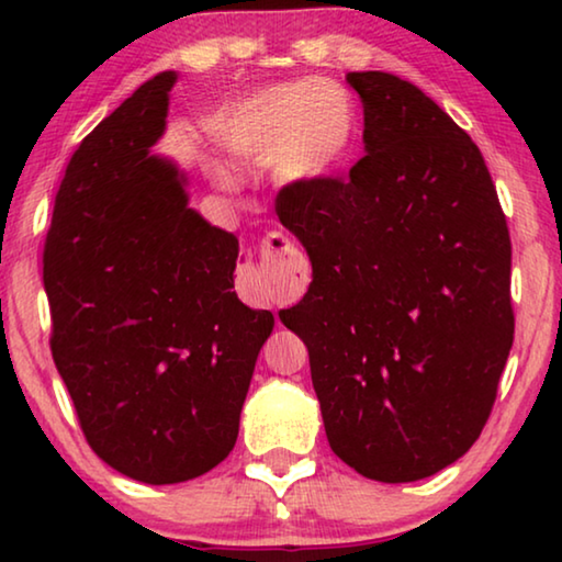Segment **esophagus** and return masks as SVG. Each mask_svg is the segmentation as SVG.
Returning a JSON list of instances; mask_svg holds the SVG:
<instances>
[{
    "mask_svg": "<svg viewBox=\"0 0 562 562\" xmlns=\"http://www.w3.org/2000/svg\"><path fill=\"white\" fill-rule=\"evenodd\" d=\"M262 262L252 265L245 272L252 297L258 304H280L297 297L304 278H307V260L290 237L270 233L262 240Z\"/></svg>",
    "mask_w": 562,
    "mask_h": 562,
    "instance_id": "esophagus-1",
    "label": "esophagus"
}]
</instances>
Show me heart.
<instances>
[{"mask_svg": "<svg viewBox=\"0 0 562 562\" xmlns=\"http://www.w3.org/2000/svg\"><path fill=\"white\" fill-rule=\"evenodd\" d=\"M357 136L349 91L327 79L278 83L237 101L215 126V138L245 166H272L282 183L307 186L327 178ZM223 183L231 176L221 173Z\"/></svg>", "mask_w": 562, "mask_h": 562, "instance_id": "obj_1", "label": "heart"}]
</instances>
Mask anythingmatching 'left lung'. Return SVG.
Instances as JSON below:
<instances>
[{
    "label": "left lung",
    "instance_id": "obj_1",
    "mask_svg": "<svg viewBox=\"0 0 562 562\" xmlns=\"http://www.w3.org/2000/svg\"><path fill=\"white\" fill-rule=\"evenodd\" d=\"M367 156L284 186L312 284L282 325L310 351L331 451L357 473H439L486 426L513 345L510 237L479 146L426 93L351 71Z\"/></svg>",
    "mask_w": 562,
    "mask_h": 562
}]
</instances>
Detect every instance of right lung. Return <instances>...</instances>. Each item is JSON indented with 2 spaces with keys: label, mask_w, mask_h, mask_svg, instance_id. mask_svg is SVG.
I'll return each instance as SVG.
<instances>
[{
  "label": "right lung",
  "mask_w": 562,
  "mask_h": 562,
  "mask_svg": "<svg viewBox=\"0 0 562 562\" xmlns=\"http://www.w3.org/2000/svg\"><path fill=\"white\" fill-rule=\"evenodd\" d=\"M164 71L76 148L44 245L52 357L81 431L111 469L166 486L233 451L274 317L233 292L237 237L188 205V176L154 154Z\"/></svg>",
  "instance_id": "right-lung-1"
}]
</instances>
